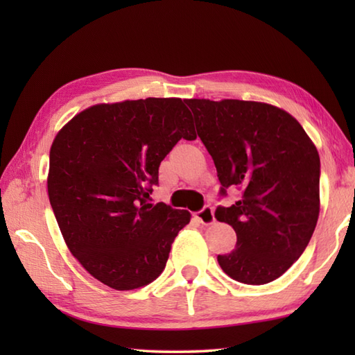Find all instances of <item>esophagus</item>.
Returning a JSON list of instances; mask_svg holds the SVG:
<instances>
[{
  "label": "esophagus",
  "instance_id": "esophagus-1",
  "mask_svg": "<svg viewBox=\"0 0 355 355\" xmlns=\"http://www.w3.org/2000/svg\"><path fill=\"white\" fill-rule=\"evenodd\" d=\"M195 218L205 225H209V224H214L215 223V215H214V209L210 206H206L202 210H200V212L195 214Z\"/></svg>",
  "mask_w": 355,
  "mask_h": 355
}]
</instances>
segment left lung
Here are the masks:
<instances>
[{
	"mask_svg": "<svg viewBox=\"0 0 355 355\" xmlns=\"http://www.w3.org/2000/svg\"><path fill=\"white\" fill-rule=\"evenodd\" d=\"M197 132L212 155L221 193L241 189L218 221L236 232V247L218 254L238 282L275 281L304 253L320 212V158L313 140L290 112L254 101L186 99Z\"/></svg>",
	"mask_w": 355,
	"mask_h": 355,
	"instance_id": "obj_1",
	"label": "left lung"
}]
</instances>
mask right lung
Segmentation results:
<instances>
[{
    "instance_id": "1",
    "label": "right lung",
    "mask_w": 355,
    "mask_h": 355,
    "mask_svg": "<svg viewBox=\"0 0 355 355\" xmlns=\"http://www.w3.org/2000/svg\"><path fill=\"white\" fill-rule=\"evenodd\" d=\"M180 139L195 140L178 97L97 103L65 123L50 148L49 198L64 241L97 281L123 291L162 275L187 210L150 205L158 168Z\"/></svg>"
}]
</instances>
